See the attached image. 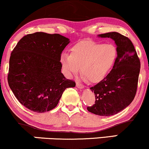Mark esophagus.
Instances as JSON below:
<instances>
[{"label": "esophagus", "mask_w": 149, "mask_h": 149, "mask_svg": "<svg viewBox=\"0 0 149 149\" xmlns=\"http://www.w3.org/2000/svg\"><path fill=\"white\" fill-rule=\"evenodd\" d=\"M76 87L79 89H83L85 88L84 85H83V84H80V83H78H78H76Z\"/></svg>", "instance_id": "1"}]
</instances>
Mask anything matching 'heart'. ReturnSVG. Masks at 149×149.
<instances>
[{
    "mask_svg": "<svg viewBox=\"0 0 149 149\" xmlns=\"http://www.w3.org/2000/svg\"><path fill=\"white\" fill-rule=\"evenodd\" d=\"M71 54L62 52L59 56L64 74L71 78L79 71L88 81L97 83L103 80L113 68L118 59L117 47L113 43L87 40L77 43Z\"/></svg>",
    "mask_w": 149,
    "mask_h": 149,
    "instance_id": "1",
    "label": "heart"
}]
</instances>
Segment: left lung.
I'll use <instances>...</instances> for the list:
<instances>
[{"instance_id":"left-lung-1","label":"left lung","mask_w":149,"mask_h":149,"mask_svg":"<svg viewBox=\"0 0 149 149\" xmlns=\"http://www.w3.org/2000/svg\"><path fill=\"white\" fill-rule=\"evenodd\" d=\"M110 38L118 48V59L111 72L90 88L95 95V104L88 111L101 116H110L120 112L134 100L137 88L140 61L132 42L118 32L100 34Z\"/></svg>"}]
</instances>
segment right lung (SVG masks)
Instances as JSON below:
<instances>
[{
    "label": "right lung",
    "instance_id": "right-lung-1",
    "mask_svg": "<svg viewBox=\"0 0 149 149\" xmlns=\"http://www.w3.org/2000/svg\"><path fill=\"white\" fill-rule=\"evenodd\" d=\"M70 42L60 34L36 32L24 36L11 53L8 84L22 105L44 113L57 107L66 88L76 83L61 72L59 56Z\"/></svg>",
    "mask_w": 149,
    "mask_h": 149
}]
</instances>
